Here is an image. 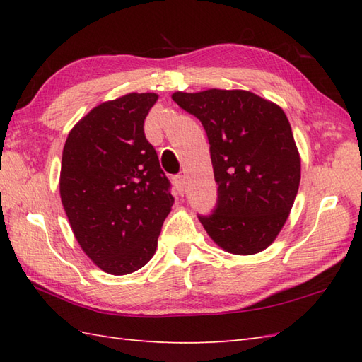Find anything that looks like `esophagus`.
<instances>
[{"label":"esophagus","instance_id":"1","mask_svg":"<svg viewBox=\"0 0 362 362\" xmlns=\"http://www.w3.org/2000/svg\"><path fill=\"white\" fill-rule=\"evenodd\" d=\"M185 183H187L185 174H179V175L174 177V185H175L177 191H179L180 194L185 193Z\"/></svg>","mask_w":362,"mask_h":362}]
</instances>
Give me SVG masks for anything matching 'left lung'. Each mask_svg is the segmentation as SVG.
Wrapping results in <instances>:
<instances>
[{"instance_id": "8db88e82", "label": "left lung", "mask_w": 362, "mask_h": 362, "mask_svg": "<svg viewBox=\"0 0 362 362\" xmlns=\"http://www.w3.org/2000/svg\"><path fill=\"white\" fill-rule=\"evenodd\" d=\"M209 136L218 201L197 214L219 247L253 255L271 245L286 222L300 183V157L286 115L245 90L173 95Z\"/></svg>"}]
</instances>
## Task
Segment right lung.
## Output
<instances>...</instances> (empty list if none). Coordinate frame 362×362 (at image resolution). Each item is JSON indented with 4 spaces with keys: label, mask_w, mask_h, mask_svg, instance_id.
Here are the masks:
<instances>
[{
    "label": "right lung",
    "mask_w": 362,
    "mask_h": 362,
    "mask_svg": "<svg viewBox=\"0 0 362 362\" xmlns=\"http://www.w3.org/2000/svg\"><path fill=\"white\" fill-rule=\"evenodd\" d=\"M156 93L103 103L68 134L60 197L76 240L96 266L132 274L153 257L174 197L144 119Z\"/></svg>",
    "instance_id": "add662e5"
}]
</instances>
